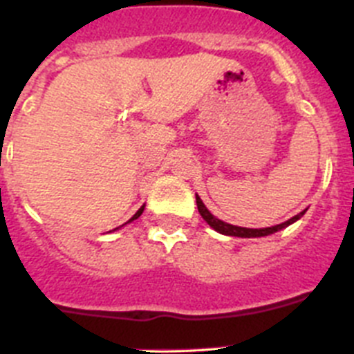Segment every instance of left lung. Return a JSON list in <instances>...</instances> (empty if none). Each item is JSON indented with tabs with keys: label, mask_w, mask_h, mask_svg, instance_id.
Segmentation results:
<instances>
[{
	"label": "left lung",
	"mask_w": 354,
	"mask_h": 354,
	"mask_svg": "<svg viewBox=\"0 0 354 354\" xmlns=\"http://www.w3.org/2000/svg\"><path fill=\"white\" fill-rule=\"evenodd\" d=\"M196 207H198L200 216H202V218H204V220L207 221L209 227L214 228L216 232L225 234V236H236V237H264V236H270V234H274V232H278V230H282V228L289 227L290 223H294V221H298L299 218H301V216L305 214V211H301V212H299V214L292 216L290 220L283 221V223H280V225H274V227L245 228V227H236V225L225 223V221H221V220H218V218H214V216H212L211 212H209V209L204 205V202L200 200L198 195H196Z\"/></svg>",
	"instance_id": "8db88e82"
}]
</instances>
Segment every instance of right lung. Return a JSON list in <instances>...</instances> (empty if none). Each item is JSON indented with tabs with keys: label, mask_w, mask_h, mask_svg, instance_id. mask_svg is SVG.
Instances as JSON below:
<instances>
[{
	"label": "right lung",
	"mask_w": 354,
	"mask_h": 354,
	"mask_svg": "<svg viewBox=\"0 0 354 354\" xmlns=\"http://www.w3.org/2000/svg\"><path fill=\"white\" fill-rule=\"evenodd\" d=\"M143 209H145V205H142V207L138 209V212H136V214H134L129 221H133V220H136V218H140V214H142V212H143Z\"/></svg>",
	"instance_id": "1"
}]
</instances>
